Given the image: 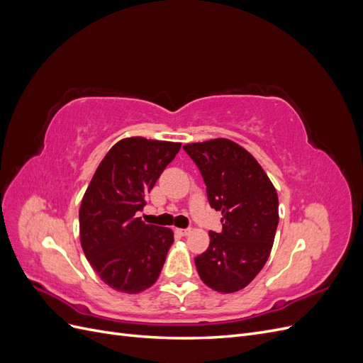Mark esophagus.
<instances>
[{"label":"esophagus","instance_id":"1","mask_svg":"<svg viewBox=\"0 0 363 363\" xmlns=\"http://www.w3.org/2000/svg\"><path fill=\"white\" fill-rule=\"evenodd\" d=\"M175 232H177L180 236H188L191 233V230L189 228H177Z\"/></svg>","mask_w":363,"mask_h":363}]
</instances>
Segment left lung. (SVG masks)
Instances as JSON below:
<instances>
[{"label": "left lung", "instance_id": "left-lung-1", "mask_svg": "<svg viewBox=\"0 0 363 363\" xmlns=\"http://www.w3.org/2000/svg\"><path fill=\"white\" fill-rule=\"evenodd\" d=\"M199 167L207 199L223 213V230L195 257L201 280L213 291L244 289L265 267L279 224V196L267 172L236 142L218 138L183 147Z\"/></svg>", "mask_w": 363, "mask_h": 363}]
</instances>
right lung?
Instances as JSON below:
<instances>
[{"mask_svg":"<svg viewBox=\"0 0 363 363\" xmlns=\"http://www.w3.org/2000/svg\"><path fill=\"white\" fill-rule=\"evenodd\" d=\"M179 142L125 138L108 150L82 200L80 242L94 271L112 289L139 294L156 283L174 233L136 216Z\"/></svg>","mask_w":363,"mask_h":363,"instance_id":"1","label":"right lung"}]
</instances>
